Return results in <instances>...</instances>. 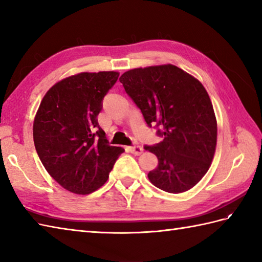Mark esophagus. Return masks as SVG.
<instances>
[{"label": "esophagus", "mask_w": 262, "mask_h": 262, "mask_svg": "<svg viewBox=\"0 0 262 262\" xmlns=\"http://www.w3.org/2000/svg\"><path fill=\"white\" fill-rule=\"evenodd\" d=\"M129 152L133 153V154H135V155H140L143 152V148L141 146H138V145H134V146L129 147Z\"/></svg>", "instance_id": "34e87169"}]
</instances>
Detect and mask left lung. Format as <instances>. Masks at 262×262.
Returning <instances> with one entry per match:
<instances>
[{
	"mask_svg": "<svg viewBox=\"0 0 262 262\" xmlns=\"http://www.w3.org/2000/svg\"><path fill=\"white\" fill-rule=\"evenodd\" d=\"M119 81L146 124L163 137L145 146L159 160L149 181L170 193L196 186L209 169L217 141L213 104L202 83L171 64L129 70Z\"/></svg>",
	"mask_w": 262,
	"mask_h": 262,
	"instance_id": "1",
	"label": "left lung"
}]
</instances>
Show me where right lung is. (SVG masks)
<instances>
[{
  "label": "right lung",
  "mask_w": 262,
  "mask_h": 262,
  "mask_svg": "<svg viewBox=\"0 0 262 262\" xmlns=\"http://www.w3.org/2000/svg\"><path fill=\"white\" fill-rule=\"evenodd\" d=\"M118 72L72 75L53 85L33 121V142L42 165L66 190L96 191L124 148L110 146L99 126L102 100L118 80Z\"/></svg>",
  "instance_id": "obj_1"
}]
</instances>
